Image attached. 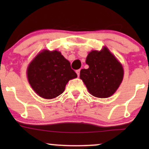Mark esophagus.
I'll list each match as a JSON object with an SVG mask.
<instances>
[{
    "label": "esophagus",
    "mask_w": 149,
    "mask_h": 149,
    "mask_svg": "<svg viewBox=\"0 0 149 149\" xmlns=\"http://www.w3.org/2000/svg\"><path fill=\"white\" fill-rule=\"evenodd\" d=\"M80 69H78V70H76V73H77V75H78V76H80Z\"/></svg>",
    "instance_id": "34e87169"
}]
</instances>
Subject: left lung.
<instances>
[{
  "label": "left lung",
  "mask_w": 149,
  "mask_h": 149,
  "mask_svg": "<svg viewBox=\"0 0 149 149\" xmlns=\"http://www.w3.org/2000/svg\"><path fill=\"white\" fill-rule=\"evenodd\" d=\"M86 64L88 69H81L80 79L89 92L99 98L111 96L123 78V69L115 56L107 47L102 50H93L88 54Z\"/></svg>",
  "instance_id": "obj_1"
}]
</instances>
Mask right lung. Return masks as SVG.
Segmentation results:
<instances>
[{
  "instance_id": "obj_1",
  "label": "right lung",
  "mask_w": 149,
  "mask_h": 149,
  "mask_svg": "<svg viewBox=\"0 0 149 149\" xmlns=\"http://www.w3.org/2000/svg\"><path fill=\"white\" fill-rule=\"evenodd\" d=\"M27 76L34 91L49 100L62 94L69 80L76 78L77 74L60 52L44 50L30 63Z\"/></svg>"
}]
</instances>
